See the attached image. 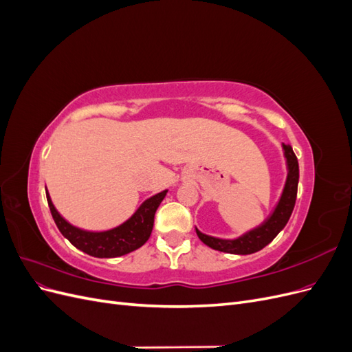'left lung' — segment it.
Masks as SVG:
<instances>
[{
  "mask_svg": "<svg viewBox=\"0 0 352 352\" xmlns=\"http://www.w3.org/2000/svg\"><path fill=\"white\" fill-rule=\"evenodd\" d=\"M283 155L286 158V168L287 176L286 182L282 190V195L276 204L272 214L265 219L260 226L254 228L252 230L243 233L236 239H220L206 235V233L199 232L197 228L198 238L204 242L207 247L229 254H238V255H248L263 250L265 245H269L278 233L286 226L287 220H289L292 210L295 207L296 199V190H298V179H300V167H298V160L294 154L291 145L282 144Z\"/></svg>",
  "mask_w": 352,
  "mask_h": 352,
  "instance_id": "obj_1",
  "label": "left lung"
}]
</instances>
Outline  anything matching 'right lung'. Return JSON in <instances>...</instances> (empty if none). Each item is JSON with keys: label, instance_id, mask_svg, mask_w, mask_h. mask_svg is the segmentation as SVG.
<instances>
[{"label": "right lung", "instance_id": "right-lung-1", "mask_svg": "<svg viewBox=\"0 0 352 352\" xmlns=\"http://www.w3.org/2000/svg\"><path fill=\"white\" fill-rule=\"evenodd\" d=\"M166 194L167 189L145 199L140 208L126 221H123L122 225L102 232L83 230L80 228L70 225L56 210L48 190L47 201L58 230L61 232L63 236L70 241L72 245H74L78 250L87 252L88 255H92V257L114 258L141 248L148 241L153 232L155 211L158 206L162 204Z\"/></svg>", "mask_w": 352, "mask_h": 352}]
</instances>
